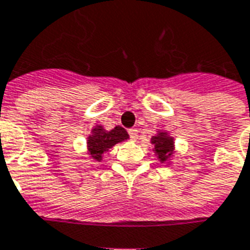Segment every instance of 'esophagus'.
Instances as JSON below:
<instances>
[{"mask_svg":"<svg viewBox=\"0 0 250 250\" xmlns=\"http://www.w3.org/2000/svg\"><path fill=\"white\" fill-rule=\"evenodd\" d=\"M128 135H130V138L132 139V141L138 139V130H137V128H130V130H128Z\"/></svg>","mask_w":250,"mask_h":250,"instance_id":"esophagus-1","label":"esophagus"}]
</instances>
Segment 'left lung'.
Listing matches in <instances>:
<instances>
[{
  "label": "left lung",
  "instance_id": "left-lung-1",
  "mask_svg": "<svg viewBox=\"0 0 250 250\" xmlns=\"http://www.w3.org/2000/svg\"><path fill=\"white\" fill-rule=\"evenodd\" d=\"M151 143L154 145L155 151L161 161H167L169 155L173 153V139L167 137L165 134H160L151 138Z\"/></svg>",
  "mask_w": 250,
  "mask_h": 250
}]
</instances>
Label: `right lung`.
I'll return each mask as SVG.
<instances>
[{"label": "right lung", "mask_w": 250, "mask_h": 250, "mask_svg": "<svg viewBox=\"0 0 250 250\" xmlns=\"http://www.w3.org/2000/svg\"><path fill=\"white\" fill-rule=\"evenodd\" d=\"M128 138L127 131L123 127H115L113 130L105 131L101 128L100 125L96 127L93 130V134L88 139V147L90 155L95 158L96 161H100L101 154L104 151H107L109 147H112L113 145L118 142H122Z\"/></svg>", "instance_id": "1"}]
</instances>
